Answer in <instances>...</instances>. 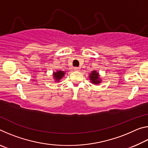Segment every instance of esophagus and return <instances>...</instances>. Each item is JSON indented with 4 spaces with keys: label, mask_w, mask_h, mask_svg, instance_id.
<instances>
[{
    "label": "esophagus",
    "mask_w": 148,
    "mask_h": 148,
    "mask_svg": "<svg viewBox=\"0 0 148 148\" xmlns=\"http://www.w3.org/2000/svg\"><path fill=\"white\" fill-rule=\"evenodd\" d=\"M74 71H80V68H79V67H75V68L74 69Z\"/></svg>",
    "instance_id": "obj_1"
}]
</instances>
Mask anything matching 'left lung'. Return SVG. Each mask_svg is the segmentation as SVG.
Masks as SVG:
<instances>
[{"instance_id": "1", "label": "left lung", "mask_w": 148, "mask_h": 148, "mask_svg": "<svg viewBox=\"0 0 148 148\" xmlns=\"http://www.w3.org/2000/svg\"><path fill=\"white\" fill-rule=\"evenodd\" d=\"M89 77L91 83L94 85H98L102 82V79L101 78V76L97 71H92L91 73L89 75Z\"/></svg>"}]
</instances>
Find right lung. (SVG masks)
I'll return each instance as SVG.
<instances>
[{
    "instance_id": "right-lung-1",
    "label": "right lung",
    "mask_w": 148,
    "mask_h": 148,
    "mask_svg": "<svg viewBox=\"0 0 148 148\" xmlns=\"http://www.w3.org/2000/svg\"><path fill=\"white\" fill-rule=\"evenodd\" d=\"M65 72L62 71H57L56 72H53V77L56 82H59L61 81V79L64 76Z\"/></svg>"
}]
</instances>
